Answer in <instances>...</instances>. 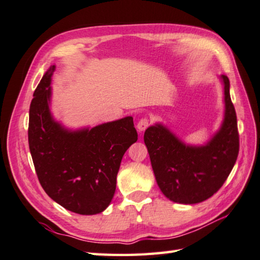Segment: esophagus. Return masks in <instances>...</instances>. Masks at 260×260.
<instances>
[{"instance_id":"34e87169","label":"esophagus","mask_w":260,"mask_h":260,"mask_svg":"<svg viewBox=\"0 0 260 260\" xmlns=\"http://www.w3.org/2000/svg\"><path fill=\"white\" fill-rule=\"evenodd\" d=\"M148 127H149L148 118H142V119H140L138 125H136V128H138L139 132H144L146 128H148Z\"/></svg>"}]
</instances>
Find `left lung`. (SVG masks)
Listing matches in <instances>:
<instances>
[{"label": "left lung", "instance_id": "left-lung-1", "mask_svg": "<svg viewBox=\"0 0 260 260\" xmlns=\"http://www.w3.org/2000/svg\"><path fill=\"white\" fill-rule=\"evenodd\" d=\"M224 84L225 112L219 131L205 145H188L161 124L146 128L148 148L155 181L169 200L193 205L209 199L219 190L234 167L239 154L237 114L230 95V81Z\"/></svg>", "mask_w": 260, "mask_h": 260}]
</instances>
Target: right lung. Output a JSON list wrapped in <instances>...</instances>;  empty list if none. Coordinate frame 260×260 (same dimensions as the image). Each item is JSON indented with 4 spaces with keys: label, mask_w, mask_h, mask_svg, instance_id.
<instances>
[{
    "label": "right lung",
    "mask_w": 260,
    "mask_h": 260,
    "mask_svg": "<svg viewBox=\"0 0 260 260\" xmlns=\"http://www.w3.org/2000/svg\"><path fill=\"white\" fill-rule=\"evenodd\" d=\"M44 74L29 108L28 143L42 187L52 200L81 215L102 212L114 198L122 155L138 141L133 118L70 131L50 111L51 77Z\"/></svg>",
    "instance_id": "obj_1"
}]
</instances>
